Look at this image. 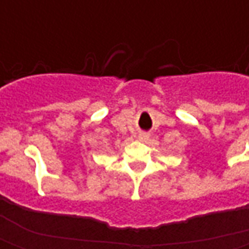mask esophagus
Here are the masks:
<instances>
[{
    "label": "esophagus",
    "instance_id": "34e87169",
    "mask_svg": "<svg viewBox=\"0 0 249 249\" xmlns=\"http://www.w3.org/2000/svg\"><path fill=\"white\" fill-rule=\"evenodd\" d=\"M148 137H149L148 133H140V136H139V139H140V140H146Z\"/></svg>",
    "mask_w": 249,
    "mask_h": 249
}]
</instances>
